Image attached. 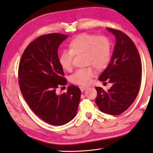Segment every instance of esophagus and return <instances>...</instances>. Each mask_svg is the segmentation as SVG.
<instances>
[{
  "label": "esophagus",
  "instance_id": "esophagus-1",
  "mask_svg": "<svg viewBox=\"0 0 153 153\" xmlns=\"http://www.w3.org/2000/svg\"><path fill=\"white\" fill-rule=\"evenodd\" d=\"M88 87L87 86H80V89L82 92H84L86 89H87Z\"/></svg>",
  "mask_w": 153,
  "mask_h": 153
}]
</instances>
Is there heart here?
<instances>
[{
  "label": "heart",
  "instance_id": "b5f03b06",
  "mask_svg": "<svg viewBox=\"0 0 153 153\" xmlns=\"http://www.w3.org/2000/svg\"><path fill=\"white\" fill-rule=\"evenodd\" d=\"M84 55L86 66H92L101 70L105 69L110 61L111 45L108 38L101 36L84 33L78 35L68 45V50H64L59 57V63L67 71H71L73 66L74 56ZM96 75L92 67L80 69L71 76L74 84L85 85L89 84Z\"/></svg>",
  "mask_w": 153,
  "mask_h": 153
}]
</instances>
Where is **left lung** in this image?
Here are the masks:
<instances>
[{"label":"left lung","instance_id":"obj_1","mask_svg":"<svg viewBox=\"0 0 153 153\" xmlns=\"http://www.w3.org/2000/svg\"><path fill=\"white\" fill-rule=\"evenodd\" d=\"M115 36V45L111 61L99 80L112 84L107 91L96 87L95 100L100 111L119 115L133 103L139 92L142 80V64L135 45L124 32L106 28Z\"/></svg>","mask_w":153,"mask_h":153}]
</instances>
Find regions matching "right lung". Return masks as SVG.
I'll list each match as a JSON object with an SVG mask.
<instances>
[{
	"label": "right lung",
	"mask_w": 153,
	"mask_h": 153,
	"mask_svg": "<svg viewBox=\"0 0 153 153\" xmlns=\"http://www.w3.org/2000/svg\"><path fill=\"white\" fill-rule=\"evenodd\" d=\"M67 38L59 33L38 37L25 48L18 68V83L27 103L43 121L55 126L74 119L80 100L81 91L75 85L69 86L66 93L56 92L67 83L58 56L59 45Z\"/></svg>",
	"instance_id": "1"
}]
</instances>
